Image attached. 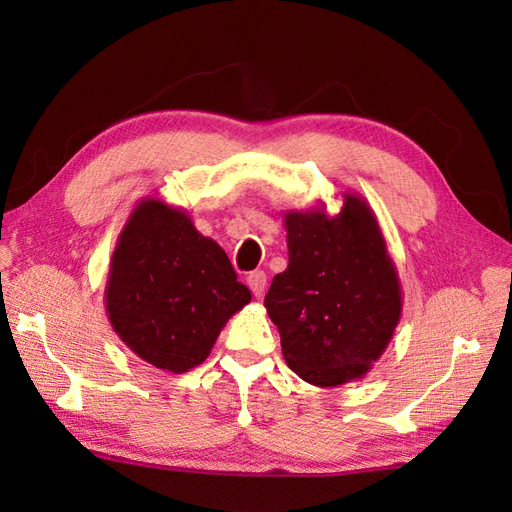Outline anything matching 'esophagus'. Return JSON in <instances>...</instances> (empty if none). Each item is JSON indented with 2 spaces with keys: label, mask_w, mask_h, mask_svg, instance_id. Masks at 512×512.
<instances>
[{
  "label": "esophagus",
  "mask_w": 512,
  "mask_h": 512,
  "mask_svg": "<svg viewBox=\"0 0 512 512\" xmlns=\"http://www.w3.org/2000/svg\"><path fill=\"white\" fill-rule=\"evenodd\" d=\"M247 286H250V290L256 294V297H262V294H265V288H267L265 271H254V273L247 275Z\"/></svg>",
  "instance_id": "esophagus-1"
}]
</instances>
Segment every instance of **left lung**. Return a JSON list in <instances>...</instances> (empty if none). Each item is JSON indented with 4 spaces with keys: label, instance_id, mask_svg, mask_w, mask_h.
<instances>
[{
    "label": "left lung",
    "instance_id": "8db88e82",
    "mask_svg": "<svg viewBox=\"0 0 512 512\" xmlns=\"http://www.w3.org/2000/svg\"><path fill=\"white\" fill-rule=\"evenodd\" d=\"M288 267L273 277L267 314L288 367L305 382L363 378L401 318V284L367 200L344 194L337 215L318 205L284 213Z\"/></svg>",
    "mask_w": 512,
    "mask_h": 512
}]
</instances>
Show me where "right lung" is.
Returning a JSON list of instances; mask_svg holds the SVG:
<instances>
[{
    "mask_svg": "<svg viewBox=\"0 0 512 512\" xmlns=\"http://www.w3.org/2000/svg\"><path fill=\"white\" fill-rule=\"evenodd\" d=\"M250 301L226 252L200 235L188 211L149 196L134 207L117 237L104 303L138 359L185 374Z\"/></svg>",
    "mask_w": 512,
    "mask_h": 512,
    "instance_id": "right-lung-1",
    "label": "right lung"
}]
</instances>
